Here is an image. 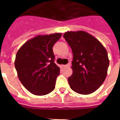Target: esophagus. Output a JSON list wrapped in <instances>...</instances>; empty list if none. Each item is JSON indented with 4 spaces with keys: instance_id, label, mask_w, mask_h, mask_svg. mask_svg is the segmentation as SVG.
Listing matches in <instances>:
<instances>
[{
    "instance_id": "1",
    "label": "esophagus",
    "mask_w": 120,
    "mask_h": 120,
    "mask_svg": "<svg viewBox=\"0 0 120 120\" xmlns=\"http://www.w3.org/2000/svg\"><path fill=\"white\" fill-rule=\"evenodd\" d=\"M70 65H71V64L69 63H68L67 64H66V65H62V66L63 67H70Z\"/></svg>"
}]
</instances>
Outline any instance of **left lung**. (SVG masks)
Listing matches in <instances>:
<instances>
[{
  "mask_svg": "<svg viewBox=\"0 0 120 120\" xmlns=\"http://www.w3.org/2000/svg\"><path fill=\"white\" fill-rule=\"evenodd\" d=\"M64 38L72 49L73 73L68 78L72 90L82 95L96 91L107 76L109 60L97 39L82 31L67 32Z\"/></svg>",
  "mask_w": 120,
  "mask_h": 120,
  "instance_id": "left-lung-1",
  "label": "left lung"
}]
</instances>
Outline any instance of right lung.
I'll return each mask as SVG.
<instances>
[{"mask_svg": "<svg viewBox=\"0 0 120 120\" xmlns=\"http://www.w3.org/2000/svg\"><path fill=\"white\" fill-rule=\"evenodd\" d=\"M61 34L38 35L17 52L14 64L19 79L32 94L42 96L54 89L60 68L54 63L53 46Z\"/></svg>", "mask_w": 120, "mask_h": 120, "instance_id": "1", "label": "right lung"}]
</instances>
